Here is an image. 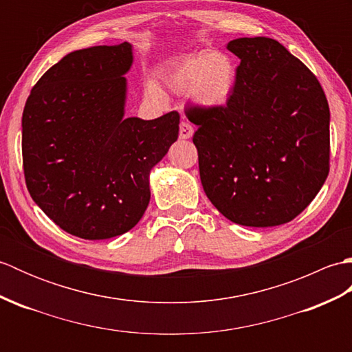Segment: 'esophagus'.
Listing matches in <instances>:
<instances>
[{"mask_svg":"<svg viewBox=\"0 0 352 352\" xmlns=\"http://www.w3.org/2000/svg\"><path fill=\"white\" fill-rule=\"evenodd\" d=\"M192 134H193L192 125L183 118V121L180 122V139H190Z\"/></svg>","mask_w":352,"mask_h":352,"instance_id":"34e87169","label":"esophagus"}]
</instances>
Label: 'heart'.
Listing matches in <instances>:
<instances>
[{
    "label": "heart",
    "instance_id": "obj_1",
    "mask_svg": "<svg viewBox=\"0 0 352 352\" xmlns=\"http://www.w3.org/2000/svg\"><path fill=\"white\" fill-rule=\"evenodd\" d=\"M236 65L226 52L208 51L183 57L164 71L162 85L177 95L192 94L203 107L219 109L230 101L236 87ZM145 96L160 102L163 92L154 81L145 83Z\"/></svg>",
    "mask_w": 352,
    "mask_h": 352
}]
</instances>
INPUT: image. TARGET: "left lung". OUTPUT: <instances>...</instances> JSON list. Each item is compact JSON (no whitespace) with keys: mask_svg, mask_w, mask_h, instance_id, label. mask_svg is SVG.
Returning a JSON list of instances; mask_svg holds the SVG:
<instances>
[{"mask_svg":"<svg viewBox=\"0 0 352 352\" xmlns=\"http://www.w3.org/2000/svg\"><path fill=\"white\" fill-rule=\"evenodd\" d=\"M234 92L219 109L192 106L199 177L207 198L231 222H290L330 170V109L307 66L269 37H239Z\"/></svg>","mask_w":352,"mask_h":352,"instance_id":"1","label":"left lung"}]
</instances>
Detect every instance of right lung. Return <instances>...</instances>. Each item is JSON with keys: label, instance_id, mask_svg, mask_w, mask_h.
<instances>
[{"label": "right lung", "instance_id": "add662e5", "mask_svg": "<svg viewBox=\"0 0 352 352\" xmlns=\"http://www.w3.org/2000/svg\"><path fill=\"white\" fill-rule=\"evenodd\" d=\"M129 42L69 52L43 74L22 113V162L34 203L66 233L101 241L149 204V172L178 138L180 115L125 118Z\"/></svg>", "mask_w": 352, "mask_h": 352}]
</instances>
